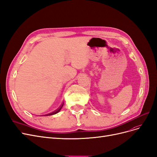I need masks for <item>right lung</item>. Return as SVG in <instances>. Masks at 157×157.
Segmentation results:
<instances>
[{
    "label": "right lung",
    "mask_w": 157,
    "mask_h": 157,
    "mask_svg": "<svg viewBox=\"0 0 157 157\" xmlns=\"http://www.w3.org/2000/svg\"><path fill=\"white\" fill-rule=\"evenodd\" d=\"M63 103H63L62 104H61V105L58 108L57 110H56L55 111H54V112H52V113H49V114H46L45 116H50V115H53V114H56V113H59V111H60V110L61 109V108L63 107Z\"/></svg>",
    "instance_id": "right-lung-1"
}]
</instances>
